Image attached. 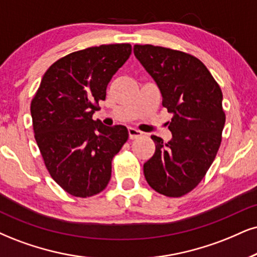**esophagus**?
I'll list each match as a JSON object with an SVG mask.
<instances>
[{"label": "esophagus", "instance_id": "esophagus-1", "mask_svg": "<svg viewBox=\"0 0 257 257\" xmlns=\"http://www.w3.org/2000/svg\"><path fill=\"white\" fill-rule=\"evenodd\" d=\"M142 136V132L138 131V130L130 127L128 128V137L130 139H137Z\"/></svg>", "mask_w": 257, "mask_h": 257}]
</instances>
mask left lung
<instances>
[{"instance_id": "left-lung-1", "label": "left lung", "mask_w": 257, "mask_h": 257, "mask_svg": "<svg viewBox=\"0 0 257 257\" xmlns=\"http://www.w3.org/2000/svg\"><path fill=\"white\" fill-rule=\"evenodd\" d=\"M136 58L151 75L173 114L168 143L151 136L154 156L144 163L149 186L179 198L200 183L216 158L225 123L223 93L204 63L189 53L154 45H135Z\"/></svg>"}]
</instances>
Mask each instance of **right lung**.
<instances>
[{"label":"right lung","instance_id":"add662e5","mask_svg":"<svg viewBox=\"0 0 257 257\" xmlns=\"http://www.w3.org/2000/svg\"><path fill=\"white\" fill-rule=\"evenodd\" d=\"M131 51L130 44H109L63 57L47 69L31 102L34 138L46 169L77 198L106 188L113 157L128 138L125 126H104L93 114Z\"/></svg>","mask_w":257,"mask_h":257}]
</instances>
